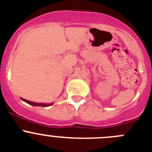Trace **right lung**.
<instances>
[{
  "mask_svg": "<svg viewBox=\"0 0 152 152\" xmlns=\"http://www.w3.org/2000/svg\"><path fill=\"white\" fill-rule=\"evenodd\" d=\"M23 101L26 102L27 103L30 105H32V106H43V107H47V106H52L53 103H49V104H46V103H34V102H31V101H28V100H25V99L21 98Z\"/></svg>",
  "mask_w": 152,
  "mask_h": 152,
  "instance_id": "obj_1",
  "label": "right lung"
}]
</instances>
